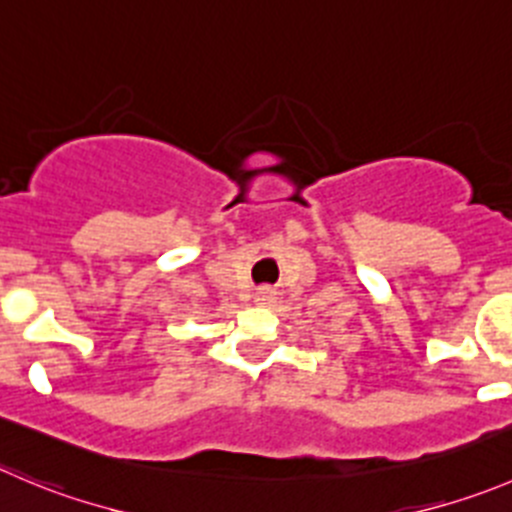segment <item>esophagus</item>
<instances>
[{
	"instance_id": "esophagus-1",
	"label": "esophagus",
	"mask_w": 512,
	"mask_h": 512,
	"mask_svg": "<svg viewBox=\"0 0 512 512\" xmlns=\"http://www.w3.org/2000/svg\"><path fill=\"white\" fill-rule=\"evenodd\" d=\"M274 299H276V291L271 289V286H261V289L256 291V301H259V304H271Z\"/></svg>"
}]
</instances>
